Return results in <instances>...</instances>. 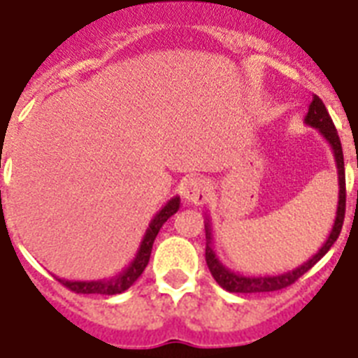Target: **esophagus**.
<instances>
[{
  "label": "esophagus",
  "instance_id": "obj_1",
  "mask_svg": "<svg viewBox=\"0 0 358 358\" xmlns=\"http://www.w3.org/2000/svg\"><path fill=\"white\" fill-rule=\"evenodd\" d=\"M208 182L201 176L185 180V184L182 185V196L189 204H202L208 199Z\"/></svg>",
  "mask_w": 358,
  "mask_h": 358
}]
</instances>
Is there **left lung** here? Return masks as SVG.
<instances>
[{"label": "left lung", "instance_id": "8db88e82", "mask_svg": "<svg viewBox=\"0 0 358 358\" xmlns=\"http://www.w3.org/2000/svg\"><path fill=\"white\" fill-rule=\"evenodd\" d=\"M305 124L310 128H316L320 134L323 135V139L327 141L331 148H333L334 162H336V169H338V206H336V217H334L333 230L329 238L325 239V243L322 245V249L317 250L316 255L308 258L305 264H301L299 267H295L292 271L278 273V275H264V277H249V275H239V273L230 271L229 267L223 266V262L219 260L215 250L212 247L213 236H212V224L210 219H206L204 229H206V264L210 267V273L215 278V282L224 288L227 292L232 294H260V292H275V289H282L289 284H294L299 277H303L308 269H310L316 262H320L323 256L327 255V250L334 245V241L338 239L342 224H344L345 215V169H344V152H342V143H340L338 131L334 128L333 120L329 117V111L325 108V103L322 102V98H317L314 94L310 106H308V113L305 117Z\"/></svg>", "mask_w": 358, "mask_h": 358}]
</instances>
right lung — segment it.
<instances>
[{
	"mask_svg": "<svg viewBox=\"0 0 358 358\" xmlns=\"http://www.w3.org/2000/svg\"><path fill=\"white\" fill-rule=\"evenodd\" d=\"M178 208L180 196H173V199L154 215V219H152L150 224H148V229H146L145 236L141 239V245L139 249H137V252H135V258L129 262V266L126 267L122 273H119V275H115V277L111 278H102V280H64V278H59V282H63V286H66V288L76 292V294L115 295L126 292V289L141 277V273L145 271V267L148 266V260H150L152 245H154V239H156L157 232H159V229H162L163 224H165V221H167L171 215H174V213L178 212Z\"/></svg>",
	"mask_w": 358,
	"mask_h": 358,
	"instance_id": "1",
	"label": "right lung"
}]
</instances>
